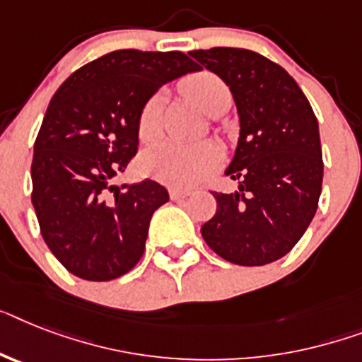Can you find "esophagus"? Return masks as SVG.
I'll use <instances>...</instances> for the list:
<instances>
[{"label":"esophagus","instance_id":"34e87169","mask_svg":"<svg viewBox=\"0 0 362 362\" xmlns=\"http://www.w3.org/2000/svg\"><path fill=\"white\" fill-rule=\"evenodd\" d=\"M190 194H192L190 190H179V188H172V190H170V198L174 199V202H181V199L188 198Z\"/></svg>","mask_w":362,"mask_h":362}]
</instances>
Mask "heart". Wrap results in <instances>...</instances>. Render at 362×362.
I'll return each instance as SVG.
<instances>
[{
  "mask_svg": "<svg viewBox=\"0 0 362 362\" xmlns=\"http://www.w3.org/2000/svg\"><path fill=\"white\" fill-rule=\"evenodd\" d=\"M185 94L202 110L211 115L218 98L228 92V86L214 74L199 71L187 77L183 83ZM163 109V95H151L142 107L139 118V133L142 139H151L159 129V116ZM222 149L214 142L183 144L177 140H163L146 149L140 166L144 174L172 188H192L220 168Z\"/></svg>",
  "mask_w": 362,
  "mask_h": 362,
  "instance_id": "heart-1",
  "label": "heart"
}]
</instances>
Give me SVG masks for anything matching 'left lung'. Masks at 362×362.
Returning <instances> with one entry per match:
<instances>
[{"mask_svg":"<svg viewBox=\"0 0 362 362\" xmlns=\"http://www.w3.org/2000/svg\"><path fill=\"white\" fill-rule=\"evenodd\" d=\"M229 86L240 133L226 175L231 194L213 192L216 214L202 235L214 253L240 267L281 259L303 237L324 177L318 120L288 71L242 47L190 52Z\"/></svg>","mask_w":362,"mask_h":362,"instance_id":"1","label":"left lung"}]
</instances>
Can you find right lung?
<instances>
[{
	"mask_svg": "<svg viewBox=\"0 0 362 362\" xmlns=\"http://www.w3.org/2000/svg\"><path fill=\"white\" fill-rule=\"evenodd\" d=\"M202 68L181 52L120 49L68 77L35 142L31 202L42 237L74 276L110 281L140 261L168 190L112 185L139 148V118L160 86Z\"/></svg>",
	"mask_w": 362,
	"mask_h": 362,
	"instance_id": "obj_1",
	"label": "right lung"
}]
</instances>
